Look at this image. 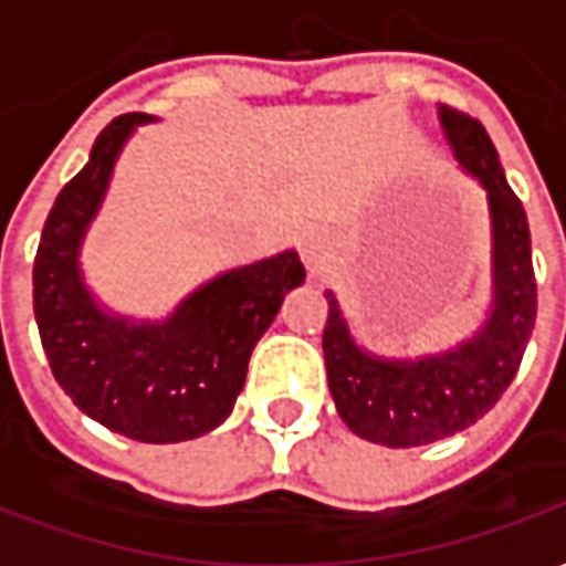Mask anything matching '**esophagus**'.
<instances>
[{
  "label": "esophagus",
  "instance_id": "34e87169",
  "mask_svg": "<svg viewBox=\"0 0 566 566\" xmlns=\"http://www.w3.org/2000/svg\"><path fill=\"white\" fill-rule=\"evenodd\" d=\"M300 258H303L308 270L318 272V266L324 263V242H321L318 235L303 233V239H300Z\"/></svg>",
  "mask_w": 566,
  "mask_h": 566
}]
</instances>
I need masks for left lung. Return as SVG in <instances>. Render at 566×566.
<instances>
[{"mask_svg": "<svg viewBox=\"0 0 566 566\" xmlns=\"http://www.w3.org/2000/svg\"><path fill=\"white\" fill-rule=\"evenodd\" d=\"M451 157L485 190L491 221V303L482 327L446 352L381 357L357 343L343 303L327 296L324 364L333 403L352 433L388 449H412L475 424L518 373L536 321L531 230L522 202L506 185L485 127L439 105Z\"/></svg>", "mask_w": 566, "mask_h": 566, "instance_id": "8db88e82", "label": "left lung"}]
</instances>
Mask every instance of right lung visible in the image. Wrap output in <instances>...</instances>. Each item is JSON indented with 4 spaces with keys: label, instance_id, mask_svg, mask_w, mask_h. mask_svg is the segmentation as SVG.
Wrapping results in <instances>:
<instances>
[{
    "label": "right lung",
    "instance_id": "obj_1",
    "mask_svg": "<svg viewBox=\"0 0 566 566\" xmlns=\"http://www.w3.org/2000/svg\"><path fill=\"white\" fill-rule=\"evenodd\" d=\"M150 115H120L93 142L44 221L32 308L60 388L84 416L139 442H185L233 412L251 352L284 294L306 282L294 248L214 275L160 321L105 308L84 282L81 248L103 209L117 157Z\"/></svg>",
    "mask_w": 566,
    "mask_h": 566
}]
</instances>
